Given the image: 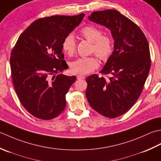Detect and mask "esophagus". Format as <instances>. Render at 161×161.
<instances>
[{
    "mask_svg": "<svg viewBox=\"0 0 161 161\" xmlns=\"http://www.w3.org/2000/svg\"><path fill=\"white\" fill-rule=\"evenodd\" d=\"M76 77H77V79L78 80H83V79H84V78H85V76H81V75H78Z\"/></svg>",
    "mask_w": 161,
    "mask_h": 161,
    "instance_id": "34e87169",
    "label": "esophagus"
}]
</instances>
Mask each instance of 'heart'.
I'll use <instances>...</instances> for the list:
<instances>
[{
  "label": "heart",
  "instance_id": "b5f03b06",
  "mask_svg": "<svg viewBox=\"0 0 161 161\" xmlns=\"http://www.w3.org/2000/svg\"><path fill=\"white\" fill-rule=\"evenodd\" d=\"M80 35L92 42V52L96 54L102 61H107L113 53V39L111 35L103 34L101 28L94 25H86L79 32ZM62 49L69 56H73L76 51V43L73 35H68L62 43ZM99 66V61L95 56L83 57L71 62L70 69L73 74H87Z\"/></svg>",
  "mask_w": 161,
  "mask_h": 161
}]
</instances>
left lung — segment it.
Returning <instances> with one entry per match:
<instances>
[{"mask_svg":"<svg viewBox=\"0 0 161 161\" xmlns=\"http://www.w3.org/2000/svg\"><path fill=\"white\" fill-rule=\"evenodd\" d=\"M88 19L110 29L114 44L102 76L86 78L85 94L94 110L115 118L129 110L142 93L151 67L149 44L138 25L115 9L94 12Z\"/></svg>","mask_w":161,"mask_h":161,"instance_id":"1","label":"left lung"}]
</instances>
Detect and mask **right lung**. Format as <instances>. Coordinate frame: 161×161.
I'll return each instance as SVG.
<instances>
[{"label": "right lung", "instance_id": "add662e5", "mask_svg": "<svg viewBox=\"0 0 161 161\" xmlns=\"http://www.w3.org/2000/svg\"><path fill=\"white\" fill-rule=\"evenodd\" d=\"M84 16L39 19L19 36L12 50L11 74L16 94L25 109L38 119H53L66 106V94L76 77L60 74L68 68L62 43Z\"/></svg>", "mask_w": 161, "mask_h": 161}]
</instances>
